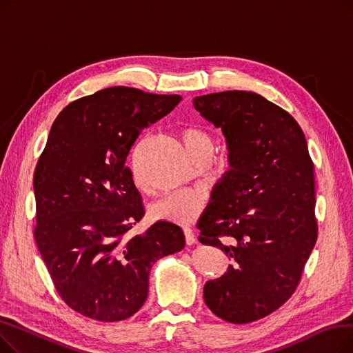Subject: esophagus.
<instances>
[{"label": "esophagus", "mask_w": 353, "mask_h": 353, "mask_svg": "<svg viewBox=\"0 0 353 353\" xmlns=\"http://www.w3.org/2000/svg\"><path fill=\"white\" fill-rule=\"evenodd\" d=\"M183 232H184V237H186V243H188L189 246L194 245V243H196V236H194L193 230L189 229V228H186Z\"/></svg>", "instance_id": "1"}]
</instances>
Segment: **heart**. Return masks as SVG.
Returning a JSON list of instances; mask_svg holds the SVG:
<instances>
[{"label": "heart", "instance_id": "1", "mask_svg": "<svg viewBox=\"0 0 353 353\" xmlns=\"http://www.w3.org/2000/svg\"><path fill=\"white\" fill-rule=\"evenodd\" d=\"M181 140L188 152L197 161L201 156L213 152V143L205 130L189 125L181 130ZM140 189H144L139 184ZM206 205V194L200 190H179L156 201L150 213L157 220L170 221L176 225H189L199 216Z\"/></svg>", "mask_w": 353, "mask_h": 353}]
</instances>
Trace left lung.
<instances>
[{"mask_svg":"<svg viewBox=\"0 0 353 353\" xmlns=\"http://www.w3.org/2000/svg\"><path fill=\"white\" fill-rule=\"evenodd\" d=\"M193 105L221 128L230 164L197 229L232 265L203 296L216 316L250 323L290 298L316 243L313 163L298 121L261 94L213 92Z\"/></svg>","mask_w":353,"mask_h":353,"instance_id":"8db88e82","label":"left lung"}]
</instances>
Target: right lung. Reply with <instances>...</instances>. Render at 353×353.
Instances as JSON below:
<instances>
[{
  "label": "right lung",
  "mask_w": 353,
  "mask_h": 353,
  "mask_svg": "<svg viewBox=\"0 0 353 353\" xmlns=\"http://www.w3.org/2000/svg\"><path fill=\"white\" fill-rule=\"evenodd\" d=\"M180 100L110 87L72 101L52 123L34 173V236L61 299L83 316H133L147 299L153 263L186 243L164 220L132 233L144 209L125 165L141 130Z\"/></svg>",
  "instance_id": "1"
}]
</instances>
